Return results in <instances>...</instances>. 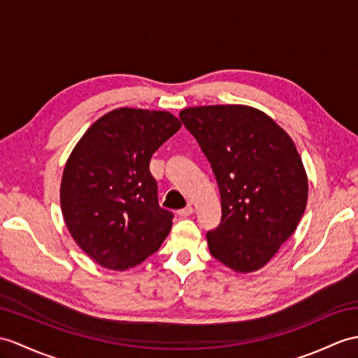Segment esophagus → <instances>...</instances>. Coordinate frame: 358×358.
Returning a JSON list of instances; mask_svg holds the SVG:
<instances>
[{
	"label": "esophagus",
	"instance_id": "34e87169",
	"mask_svg": "<svg viewBox=\"0 0 358 358\" xmlns=\"http://www.w3.org/2000/svg\"><path fill=\"white\" fill-rule=\"evenodd\" d=\"M192 213H194V207L190 206V204L186 206L185 209H181V210L177 212V215H178L180 218H187V217H190V215H192Z\"/></svg>",
	"mask_w": 358,
	"mask_h": 358
}]
</instances>
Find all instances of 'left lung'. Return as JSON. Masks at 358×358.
Here are the masks:
<instances>
[{"mask_svg": "<svg viewBox=\"0 0 358 358\" xmlns=\"http://www.w3.org/2000/svg\"><path fill=\"white\" fill-rule=\"evenodd\" d=\"M209 160L221 196V222L207 231L210 255L238 273L262 268L294 234L308 199V178L292 137L245 105L180 113Z\"/></svg>", "mask_w": 358, "mask_h": 358, "instance_id": "8db88e82", "label": "left lung"}]
</instances>
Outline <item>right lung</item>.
<instances>
[{
  "instance_id": "add662e5",
  "label": "right lung",
  "mask_w": 358,
  "mask_h": 358,
  "mask_svg": "<svg viewBox=\"0 0 358 358\" xmlns=\"http://www.w3.org/2000/svg\"><path fill=\"white\" fill-rule=\"evenodd\" d=\"M180 128L168 111L117 108L74 146L62 173L61 209L73 239L102 267H136L169 235L173 213L159 206L149 162Z\"/></svg>"
}]
</instances>
